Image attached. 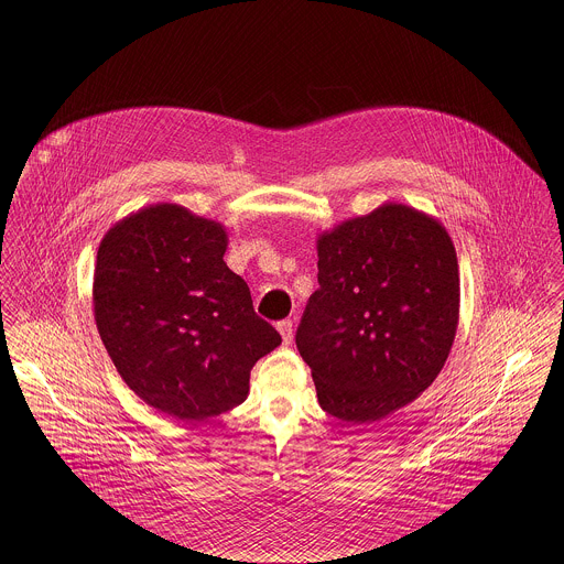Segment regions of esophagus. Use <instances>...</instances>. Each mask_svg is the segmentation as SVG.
<instances>
[{
  "label": "esophagus",
  "mask_w": 564,
  "mask_h": 564,
  "mask_svg": "<svg viewBox=\"0 0 564 564\" xmlns=\"http://www.w3.org/2000/svg\"><path fill=\"white\" fill-rule=\"evenodd\" d=\"M278 329H280V334H282L284 345L293 343V322H291V319H284V322L278 323Z\"/></svg>",
  "instance_id": "obj_1"
}]
</instances>
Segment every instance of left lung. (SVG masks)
Segmentation results:
<instances>
[{
	"label": "left lung",
	"mask_w": 564,
	"mask_h": 564,
	"mask_svg": "<svg viewBox=\"0 0 564 564\" xmlns=\"http://www.w3.org/2000/svg\"><path fill=\"white\" fill-rule=\"evenodd\" d=\"M319 291L297 327L323 410L347 425L414 402L441 373L460 317L456 247L445 226L384 202L317 237Z\"/></svg>",
	"instance_id": "obj_1"
}]
</instances>
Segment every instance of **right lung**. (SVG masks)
Segmentation results:
<instances>
[{
	"label": "right lung",
	"instance_id": "1",
	"mask_svg": "<svg viewBox=\"0 0 564 564\" xmlns=\"http://www.w3.org/2000/svg\"><path fill=\"white\" fill-rule=\"evenodd\" d=\"M226 249V226L169 202L130 213L97 249L93 313L110 360L143 402L186 423L245 402L251 367L282 343Z\"/></svg>",
	"mask_w": 564,
	"mask_h": 564
}]
</instances>
